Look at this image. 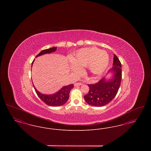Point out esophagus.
Here are the masks:
<instances>
[{"label": "esophagus", "mask_w": 151, "mask_h": 151, "mask_svg": "<svg viewBox=\"0 0 151 151\" xmlns=\"http://www.w3.org/2000/svg\"><path fill=\"white\" fill-rule=\"evenodd\" d=\"M82 84H82L81 83H75V84H74V86H81Z\"/></svg>", "instance_id": "34e87169"}]
</instances>
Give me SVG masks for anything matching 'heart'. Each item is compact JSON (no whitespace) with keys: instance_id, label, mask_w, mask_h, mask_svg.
Masks as SVG:
<instances>
[{"instance_id":"1","label":"heart","mask_w":151,"mask_h":151,"mask_svg":"<svg viewBox=\"0 0 151 151\" xmlns=\"http://www.w3.org/2000/svg\"><path fill=\"white\" fill-rule=\"evenodd\" d=\"M71 61L73 72H79V67H88L90 73L99 76L107 70L110 57L106 51L96 47H89L78 51L71 58Z\"/></svg>"}]
</instances>
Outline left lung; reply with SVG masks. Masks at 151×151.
<instances>
[{
	"instance_id": "1",
	"label": "left lung",
	"mask_w": 151,
	"mask_h": 151,
	"mask_svg": "<svg viewBox=\"0 0 151 151\" xmlns=\"http://www.w3.org/2000/svg\"><path fill=\"white\" fill-rule=\"evenodd\" d=\"M112 73L110 79L104 77L97 83L88 84L89 87L88 93L84 96V100L89 105L93 106H103L112 100L116 94L121 85L122 79L121 63L114 54L113 66L109 72Z\"/></svg>"
}]
</instances>
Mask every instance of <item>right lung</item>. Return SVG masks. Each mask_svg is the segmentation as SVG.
Instances as JSON below:
<instances>
[{"label": "right lung", "instance_id": "add662e5", "mask_svg": "<svg viewBox=\"0 0 151 151\" xmlns=\"http://www.w3.org/2000/svg\"><path fill=\"white\" fill-rule=\"evenodd\" d=\"M57 49V47H54L43 50L41 51L36 57H40L43 54L54 52L56 51ZM34 60L35 59L33 60L32 63V67L34 62ZM33 86H34L36 93L40 97V99L44 102L46 104L51 106H60L65 104L69 99L70 92L71 90L73 88V84H70L67 86H63L59 91H58L57 92L55 93L52 94H45L41 93V92L38 91L35 88V86H34L33 84Z\"/></svg>", "mask_w": 151, "mask_h": 151}]
</instances>
